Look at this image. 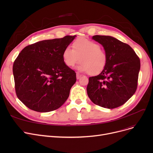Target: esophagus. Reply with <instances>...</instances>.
I'll return each mask as SVG.
<instances>
[{
	"instance_id": "1",
	"label": "esophagus",
	"mask_w": 153,
	"mask_h": 153,
	"mask_svg": "<svg viewBox=\"0 0 153 153\" xmlns=\"http://www.w3.org/2000/svg\"><path fill=\"white\" fill-rule=\"evenodd\" d=\"M81 76H82L81 74H80L79 73H78V72H77V73H76V78H77V79H80Z\"/></svg>"
}]
</instances>
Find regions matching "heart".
Listing matches in <instances>:
<instances>
[{"instance_id":"b5f03b06","label":"heart","mask_w":153,"mask_h":153,"mask_svg":"<svg viewBox=\"0 0 153 153\" xmlns=\"http://www.w3.org/2000/svg\"><path fill=\"white\" fill-rule=\"evenodd\" d=\"M62 57L64 64L73 67L79 61L77 69L97 75L105 69L108 61L107 54L97 43L88 39L79 38L72 43V49L69 46L63 50Z\"/></svg>"}]
</instances>
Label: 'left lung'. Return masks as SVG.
<instances>
[{"label": "left lung", "mask_w": 153, "mask_h": 153, "mask_svg": "<svg viewBox=\"0 0 153 153\" xmlns=\"http://www.w3.org/2000/svg\"><path fill=\"white\" fill-rule=\"evenodd\" d=\"M107 54V66L98 76L90 77L87 92L95 104L106 108L121 106L135 93L140 60L132 48L110 36L95 35Z\"/></svg>", "instance_id": "left-lung-1"}]
</instances>
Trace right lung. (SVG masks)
<instances>
[{
    "instance_id": "right-lung-1",
    "label": "right lung",
    "mask_w": 153,
    "mask_h": 153,
    "mask_svg": "<svg viewBox=\"0 0 153 153\" xmlns=\"http://www.w3.org/2000/svg\"><path fill=\"white\" fill-rule=\"evenodd\" d=\"M76 35L43 40L24 48L14 61L13 74L19 99L38 112L58 109L69 97L76 74L62 54Z\"/></svg>"
}]
</instances>
